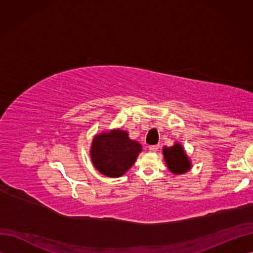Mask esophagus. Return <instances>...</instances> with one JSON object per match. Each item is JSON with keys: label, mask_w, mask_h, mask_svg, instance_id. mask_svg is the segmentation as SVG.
<instances>
[{"label": "esophagus", "mask_w": 253, "mask_h": 253, "mask_svg": "<svg viewBox=\"0 0 253 253\" xmlns=\"http://www.w3.org/2000/svg\"><path fill=\"white\" fill-rule=\"evenodd\" d=\"M159 149V144H154V145H150V152H156Z\"/></svg>", "instance_id": "obj_1"}]
</instances>
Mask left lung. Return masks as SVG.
I'll list each match as a JSON object with an SVG mask.
<instances>
[{
  "instance_id": "8db88e82",
  "label": "left lung",
  "mask_w": 253,
  "mask_h": 253,
  "mask_svg": "<svg viewBox=\"0 0 253 253\" xmlns=\"http://www.w3.org/2000/svg\"><path fill=\"white\" fill-rule=\"evenodd\" d=\"M164 158L169 170L176 174H183L191 169V162L180 143L175 142L170 148L165 147L163 150Z\"/></svg>"
}]
</instances>
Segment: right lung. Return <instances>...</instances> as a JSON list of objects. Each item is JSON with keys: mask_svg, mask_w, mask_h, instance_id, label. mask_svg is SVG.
I'll return each mask as SVG.
<instances>
[{"mask_svg": "<svg viewBox=\"0 0 253 253\" xmlns=\"http://www.w3.org/2000/svg\"><path fill=\"white\" fill-rule=\"evenodd\" d=\"M141 151V144L129 139L126 131L116 128L96 135L89 152L96 169L114 178L124 175L134 165Z\"/></svg>", "mask_w": 253, "mask_h": 253, "instance_id": "1", "label": "right lung"}]
</instances>
